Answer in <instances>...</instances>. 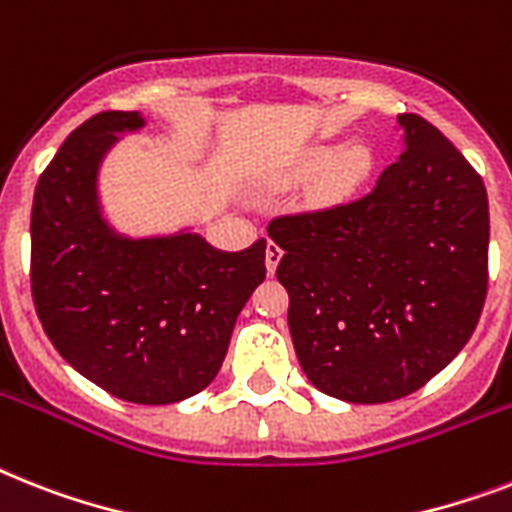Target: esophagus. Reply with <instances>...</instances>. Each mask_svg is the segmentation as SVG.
Masks as SVG:
<instances>
[{
  "label": "esophagus",
  "instance_id": "obj_1",
  "mask_svg": "<svg viewBox=\"0 0 512 512\" xmlns=\"http://www.w3.org/2000/svg\"><path fill=\"white\" fill-rule=\"evenodd\" d=\"M281 255H284V249L278 247L276 242H268V247H265V268H268V273H276V265L281 260Z\"/></svg>",
  "mask_w": 512,
  "mask_h": 512
}]
</instances>
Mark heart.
Masks as SVG:
<instances>
[{
	"label": "heart",
	"mask_w": 512,
	"mask_h": 512,
	"mask_svg": "<svg viewBox=\"0 0 512 512\" xmlns=\"http://www.w3.org/2000/svg\"><path fill=\"white\" fill-rule=\"evenodd\" d=\"M371 149L365 144H350V147H318L302 162L305 173H318L326 168L321 181L323 199H342L363 184L371 173Z\"/></svg>",
	"instance_id": "obj_1"
}]
</instances>
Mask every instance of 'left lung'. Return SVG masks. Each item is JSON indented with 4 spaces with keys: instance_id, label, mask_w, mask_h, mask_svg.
Masks as SVG:
<instances>
[{
    "instance_id": "8db88e82",
    "label": "left lung",
    "mask_w": 512,
    "mask_h": 512,
    "mask_svg": "<svg viewBox=\"0 0 512 512\" xmlns=\"http://www.w3.org/2000/svg\"><path fill=\"white\" fill-rule=\"evenodd\" d=\"M371 194L268 226L284 249L289 331L328 397L378 405L418 392L476 331L489 284V202L471 162L421 115Z\"/></svg>"
}]
</instances>
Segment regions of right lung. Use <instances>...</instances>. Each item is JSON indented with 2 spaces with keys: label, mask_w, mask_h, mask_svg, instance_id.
<instances>
[{
  "label": "right lung",
  "mask_w": 512,
  "mask_h": 512,
  "mask_svg": "<svg viewBox=\"0 0 512 512\" xmlns=\"http://www.w3.org/2000/svg\"><path fill=\"white\" fill-rule=\"evenodd\" d=\"M139 112H99L41 173L31 292L49 342L81 376L136 405H173L218 376L234 323L265 278V239L242 252L199 234L131 239L102 215L99 165Z\"/></svg>",
  "instance_id": "obj_1"
}]
</instances>
